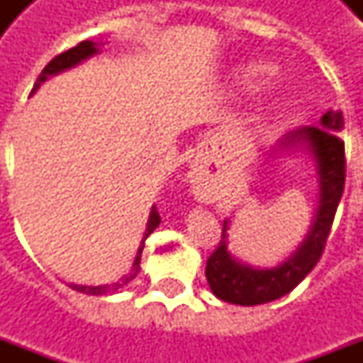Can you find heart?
<instances>
[{
	"label": "heart",
	"mask_w": 363,
	"mask_h": 363,
	"mask_svg": "<svg viewBox=\"0 0 363 363\" xmlns=\"http://www.w3.org/2000/svg\"><path fill=\"white\" fill-rule=\"evenodd\" d=\"M268 72L267 66H262V64H249V66L241 67L239 72H237V82L241 83V85H251L259 79L260 75H264Z\"/></svg>",
	"instance_id": "b5f03b06"
}]
</instances>
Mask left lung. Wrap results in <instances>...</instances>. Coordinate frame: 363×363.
<instances>
[{
  "label": "left lung",
  "instance_id": "left-lung-1",
  "mask_svg": "<svg viewBox=\"0 0 363 363\" xmlns=\"http://www.w3.org/2000/svg\"><path fill=\"white\" fill-rule=\"evenodd\" d=\"M342 128V112L328 111L323 114L319 126L297 128L278 140L274 151L303 147L315 161L319 179V208L315 220L303 243L274 268H255L235 259L228 249L229 221H223L220 245L206 264V278L213 296L235 305L268 303L289 294L315 268L325 251L344 192L346 159L344 142L338 135Z\"/></svg>",
  "mask_w": 363,
  "mask_h": 363
}]
</instances>
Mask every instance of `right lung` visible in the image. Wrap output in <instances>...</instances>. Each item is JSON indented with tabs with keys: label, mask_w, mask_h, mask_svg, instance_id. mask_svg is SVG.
<instances>
[{
	"label": "right lung",
	"mask_w": 363,
	"mask_h": 363,
	"mask_svg": "<svg viewBox=\"0 0 363 363\" xmlns=\"http://www.w3.org/2000/svg\"><path fill=\"white\" fill-rule=\"evenodd\" d=\"M95 54H99V46H96L93 40H83V43H79L77 46H74V48H69L67 52L58 54L56 58L50 60V64H48V66L44 67L43 74L38 75L35 87H33V93H35V91L38 89V87H40V85H43L50 75H56L60 74V72H66V69L77 66V64H82L83 60L91 58V56H95ZM159 223H161V218H159L157 208L153 206V208H151L150 220H147L145 235H143L142 243H140L138 252H135V260H134V264H132V270H130L124 278H120L118 281H114V284H111V286H77V284H72V288H74L75 291H82V294H89V296H106V294H114V291H118V289L124 288L128 281L134 280L135 276H138V272H140V260H142V251H143V245H145V239L153 233V229L157 228Z\"/></svg>",
	"instance_id": "right-lung-1"
}]
</instances>
